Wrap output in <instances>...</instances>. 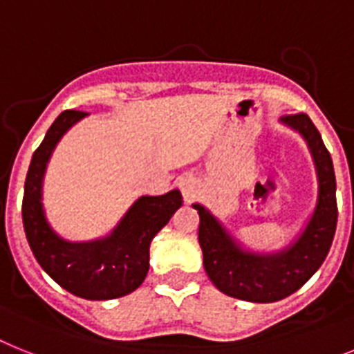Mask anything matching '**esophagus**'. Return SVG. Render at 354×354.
<instances>
[{"label": "esophagus", "mask_w": 354, "mask_h": 354, "mask_svg": "<svg viewBox=\"0 0 354 354\" xmlns=\"http://www.w3.org/2000/svg\"><path fill=\"white\" fill-rule=\"evenodd\" d=\"M178 187H180V191H182L183 200L192 201L196 198V194H198V191H200V182H198L192 174H187V176L180 178Z\"/></svg>", "instance_id": "esophagus-1"}]
</instances>
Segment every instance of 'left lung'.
<instances>
[{
  "instance_id": "obj_1",
  "label": "left lung",
  "mask_w": 354,
  "mask_h": 354,
  "mask_svg": "<svg viewBox=\"0 0 354 354\" xmlns=\"http://www.w3.org/2000/svg\"><path fill=\"white\" fill-rule=\"evenodd\" d=\"M304 136L313 156L319 198L311 219L297 241L277 254L243 250L209 210L194 203L200 214V239L203 266L209 279L225 295L248 302H275L304 286L328 255L337 230V182L331 154L319 129L306 113L281 118Z\"/></svg>"
}]
</instances>
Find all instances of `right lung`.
Here are the masks:
<instances>
[{"label":"right lung","mask_w":354,"mask_h":354,"mask_svg":"<svg viewBox=\"0 0 354 354\" xmlns=\"http://www.w3.org/2000/svg\"><path fill=\"white\" fill-rule=\"evenodd\" d=\"M88 113L62 111L32 156L23 194V227L41 268L66 292L88 301H109L135 292L149 272L153 237L182 207V192L142 196L108 237L70 243L53 232L41 203L43 176L61 136Z\"/></svg>","instance_id":"add662e5"}]
</instances>
